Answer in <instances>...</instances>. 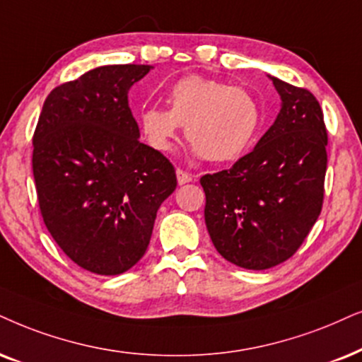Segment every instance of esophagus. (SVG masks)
Wrapping results in <instances>:
<instances>
[{
    "label": "esophagus",
    "instance_id": "34e87169",
    "mask_svg": "<svg viewBox=\"0 0 362 362\" xmlns=\"http://www.w3.org/2000/svg\"><path fill=\"white\" fill-rule=\"evenodd\" d=\"M192 180H194V175H192V173L177 168V182H178V184L184 185V184H189V182H192Z\"/></svg>",
    "mask_w": 362,
    "mask_h": 362
}]
</instances>
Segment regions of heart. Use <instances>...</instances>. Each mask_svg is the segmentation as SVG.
I'll use <instances>...</instances> for the list:
<instances>
[{"label":"heart","instance_id":"b5f03b06","mask_svg":"<svg viewBox=\"0 0 362 362\" xmlns=\"http://www.w3.org/2000/svg\"><path fill=\"white\" fill-rule=\"evenodd\" d=\"M168 110L150 107L140 115L144 139L157 152H168L185 127L195 152L210 162L239 158L250 147L260 125V110L249 91L223 81L190 75L167 93Z\"/></svg>","mask_w":362,"mask_h":362}]
</instances>
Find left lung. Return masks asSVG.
<instances>
[{
    "mask_svg": "<svg viewBox=\"0 0 362 362\" xmlns=\"http://www.w3.org/2000/svg\"><path fill=\"white\" fill-rule=\"evenodd\" d=\"M281 112L250 153L200 178L205 226L217 252L250 271L282 264L317 221L327 168V132L309 90L269 76Z\"/></svg>",
    "mask_w": 362,
    "mask_h": 362,
    "instance_id": "8db88e82",
    "label": "left lung"
}]
</instances>
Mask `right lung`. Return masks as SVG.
<instances>
[{
    "label": "right lung",
    "instance_id": "1",
    "mask_svg": "<svg viewBox=\"0 0 362 362\" xmlns=\"http://www.w3.org/2000/svg\"><path fill=\"white\" fill-rule=\"evenodd\" d=\"M150 65H108L52 90L33 135L40 212L81 269L117 276L144 257L175 190L170 160L141 144L128 90Z\"/></svg>",
    "mask_w": 362,
    "mask_h": 362
}]
</instances>
